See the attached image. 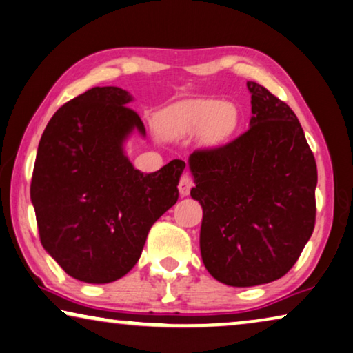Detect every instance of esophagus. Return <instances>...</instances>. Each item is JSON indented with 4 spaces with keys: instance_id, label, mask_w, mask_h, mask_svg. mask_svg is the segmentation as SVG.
<instances>
[{
    "instance_id": "obj_1",
    "label": "esophagus",
    "mask_w": 353,
    "mask_h": 353,
    "mask_svg": "<svg viewBox=\"0 0 353 353\" xmlns=\"http://www.w3.org/2000/svg\"><path fill=\"white\" fill-rule=\"evenodd\" d=\"M193 187H194L193 179L188 174H183L181 177V182H179V192H181L182 196H187V194L190 193V190H192Z\"/></svg>"
}]
</instances>
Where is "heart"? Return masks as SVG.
Returning a JSON list of instances; mask_svg holds the SVG:
<instances>
[{"label":"heart","mask_w":353,"mask_h":353,"mask_svg":"<svg viewBox=\"0 0 353 353\" xmlns=\"http://www.w3.org/2000/svg\"><path fill=\"white\" fill-rule=\"evenodd\" d=\"M239 125V111L232 103L205 99L192 100L172 108L161 117L160 130L170 138L201 132L209 146H218L232 137Z\"/></svg>","instance_id":"heart-1"}]
</instances>
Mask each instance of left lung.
<instances>
[{"mask_svg": "<svg viewBox=\"0 0 353 353\" xmlns=\"http://www.w3.org/2000/svg\"><path fill=\"white\" fill-rule=\"evenodd\" d=\"M250 128L225 146L198 149L188 165L203 205L199 247L220 283L250 288L292 268L316 223L317 168L297 116L248 81Z\"/></svg>", "mask_w": 353, "mask_h": 353, "instance_id": "left-lung-1", "label": "left lung"}]
</instances>
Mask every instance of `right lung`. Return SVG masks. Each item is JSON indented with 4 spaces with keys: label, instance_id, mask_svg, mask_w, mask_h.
Masks as SVG:
<instances>
[{
    "label": "right lung",
    "instance_id": "add662e5",
    "mask_svg": "<svg viewBox=\"0 0 353 353\" xmlns=\"http://www.w3.org/2000/svg\"><path fill=\"white\" fill-rule=\"evenodd\" d=\"M128 102L121 88L89 89L56 111L37 148L31 201L41 243L83 283L127 275L149 229L179 198L185 161L144 174L124 154L133 130L146 135Z\"/></svg>",
    "mask_w": 353,
    "mask_h": 353
}]
</instances>
